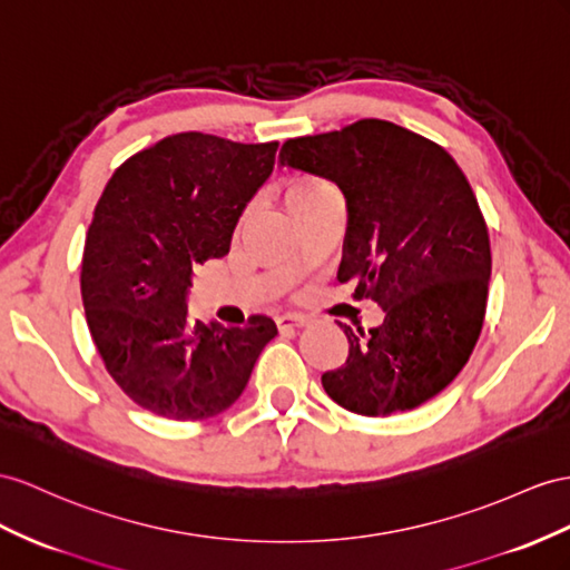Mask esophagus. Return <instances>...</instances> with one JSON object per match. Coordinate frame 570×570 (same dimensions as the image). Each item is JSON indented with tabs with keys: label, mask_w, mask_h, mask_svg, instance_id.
I'll return each instance as SVG.
<instances>
[{
	"label": "esophagus",
	"mask_w": 570,
	"mask_h": 570,
	"mask_svg": "<svg viewBox=\"0 0 570 570\" xmlns=\"http://www.w3.org/2000/svg\"><path fill=\"white\" fill-rule=\"evenodd\" d=\"M276 325H279L282 330H286V327H303V325H308V315L284 313V315L276 317Z\"/></svg>",
	"instance_id": "obj_1"
}]
</instances>
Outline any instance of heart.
<instances>
[{"label":"heart","instance_id":"obj_1","mask_svg":"<svg viewBox=\"0 0 570 570\" xmlns=\"http://www.w3.org/2000/svg\"><path fill=\"white\" fill-rule=\"evenodd\" d=\"M327 189H332V185L325 178H320V175H311V173L296 175V178H291L286 183V189H284L288 212L305 207V204H311L320 195H325Z\"/></svg>","mask_w":570,"mask_h":570}]
</instances>
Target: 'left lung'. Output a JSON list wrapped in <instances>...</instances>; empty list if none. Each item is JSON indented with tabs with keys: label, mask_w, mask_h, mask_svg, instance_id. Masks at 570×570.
I'll list each match as a JSON object with an SVG mask.
<instances>
[{
	"label": "left lung",
	"mask_w": 570,
	"mask_h": 570,
	"mask_svg": "<svg viewBox=\"0 0 570 570\" xmlns=\"http://www.w3.org/2000/svg\"><path fill=\"white\" fill-rule=\"evenodd\" d=\"M284 166L323 175L346 197L340 284L385 311L354 334L327 395L363 416L410 412L443 392L470 361L487 315L491 243L474 189L441 144L366 118L286 139Z\"/></svg>",
	"instance_id": "1"
}]
</instances>
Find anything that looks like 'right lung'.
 Here are the masks:
<instances>
[{
    "mask_svg": "<svg viewBox=\"0 0 570 570\" xmlns=\"http://www.w3.org/2000/svg\"><path fill=\"white\" fill-rule=\"evenodd\" d=\"M279 141L180 132L112 173L86 233L81 298L106 371L141 410L173 421L222 414L240 397L276 325L187 323L193 267L230 250L245 204Z\"/></svg>",
    "mask_w": 570,
    "mask_h": 570,
    "instance_id": "obj_1",
    "label": "right lung"
}]
</instances>
